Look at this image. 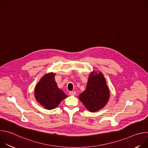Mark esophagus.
Instances as JSON below:
<instances>
[{
    "instance_id": "1",
    "label": "esophagus",
    "mask_w": 148,
    "mask_h": 148,
    "mask_svg": "<svg viewBox=\"0 0 148 148\" xmlns=\"http://www.w3.org/2000/svg\"><path fill=\"white\" fill-rule=\"evenodd\" d=\"M69 94H70V95L73 96V95H75L76 94V92H75V91H70V92H69Z\"/></svg>"
}]
</instances>
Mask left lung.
Wrapping results in <instances>:
<instances>
[{
    "label": "left lung",
    "instance_id": "1",
    "mask_svg": "<svg viewBox=\"0 0 148 148\" xmlns=\"http://www.w3.org/2000/svg\"><path fill=\"white\" fill-rule=\"evenodd\" d=\"M110 97L106 80L102 73L91 72L86 90L79 95V99L90 112H94L103 108Z\"/></svg>",
    "mask_w": 148,
    "mask_h": 148
}]
</instances>
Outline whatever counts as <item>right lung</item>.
<instances>
[{
    "mask_svg": "<svg viewBox=\"0 0 148 148\" xmlns=\"http://www.w3.org/2000/svg\"><path fill=\"white\" fill-rule=\"evenodd\" d=\"M54 77L55 73L46 74L40 79L34 89L37 101L49 110L56 108L62 100L67 97L58 87Z\"/></svg>",
    "mask_w": 148,
    "mask_h": 148,
    "instance_id": "right-lung-1",
    "label": "right lung"
}]
</instances>
